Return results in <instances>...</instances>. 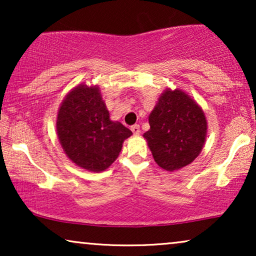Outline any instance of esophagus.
I'll return each mask as SVG.
<instances>
[{"label": "esophagus", "mask_w": 256, "mask_h": 256, "mask_svg": "<svg viewBox=\"0 0 256 256\" xmlns=\"http://www.w3.org/2000/svg\"><path fill=\"white\" fill-rule=\"evenodd\" d=\"M130 129H132V134H134V135H140V132H141V130H140V126L138 124L132 126Z\"/></svg>", "instance_id": "34e87169"}]
</instances>
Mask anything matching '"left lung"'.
Returning a JSON list of instances; mask_svg holds the SVG:
<instances>
[{
  "mask_svg": "<svg viewBox=\"0 0 256 256\" xmlns=\"http://www.w3.org/2000/svg\"><path fill=\"white\" fill-rule=\"evenodd\" d=\"M143 134L155 162L166 171L188 166L204 146L208 122L200 106L182 90L166 88L149 115Z\"/></svg>",
  "mask_w": 256,
  "mask_h": 256,
  "instance_id": "obj_1",
  "label": "left lung"
}]
</instances>
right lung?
Here are the masks:
<instances>
[{"label": "right lung", "mask_w": 256, "mask_h": 256, "mask_svg": "<svg viewBox=\"0 0 256 256\" xmlns=\"http://www.w3.org/2000/svg\"><path fill=\"white\" fill-rule=\"evenodd\" d=\"M59 142L76 166L100 172L112 166L132 132L110 118L100 88L80 84L62 100L57 115Z\"/></svg>", "instance_id": "add662e5"}]
</instances>
